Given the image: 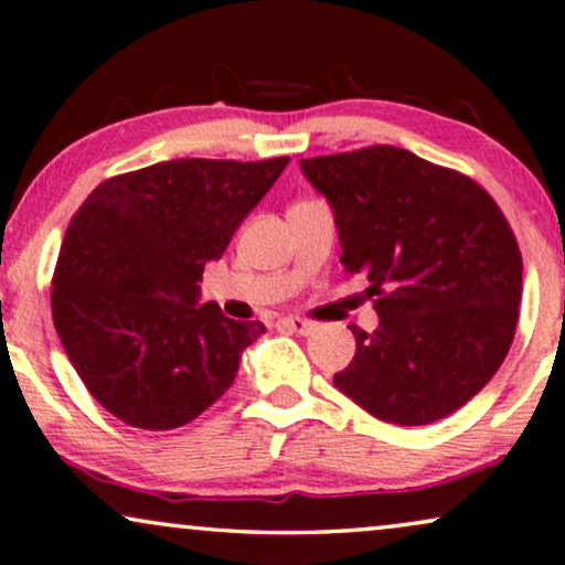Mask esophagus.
<instances>
[{"label": "esophagus", "instance_id": "esophagus-1", "mask_svg": "<svg viewBox=\"0 0 565 565\" xmlns=\"http://www.w3.org/2000/svg\"><path fill=\"white\" fill-rule=\"evenodd\" d=\"M278 328H287L297 335H310L315 330V322L302 320V318H281V320H278Z\"/></svg>", "mask_w": 565, "mask_h": 565}]
</instances>
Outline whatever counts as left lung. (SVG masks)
Here are the masks:
<instances>
[{"mask_svg": "<svg viewBox=\"0 0 565 565\" xmlns=\"http://www.w3.org/2000/svg\"><path fill=\"white\" fill-rule=\"evenodd\" d=\"M333 209L341 263L370 278L380 328L333 385L374 418L424 426L472 401L514 341L522 255L476 180L401 147L299 162Z\"/></svg>", "mask_w": 565, "mask_h": 565, "instance_id": "8db88e82", "label": "left lung"}]
</instances>
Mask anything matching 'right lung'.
Returning <instances> with one entry per match:
<instances>
[{
	"mask_svg": "<svg viewBox=\"0 0 565 565\" xmlns=\"http://www.w3.org/2000/svg\"><path fill=\"white\" fill-rule=\"evenodd\" d=\"M287 162H157L105 180L72 216L51 291L54 326L89 395L124 424H191L266 333L258 320L201 305L199 281Z\"/></svg>",
	"mask_w": 565,
	"mask_h": 565,
	"instance_id": "obj_1",
	"label": "right lung"
}]
</instances>
